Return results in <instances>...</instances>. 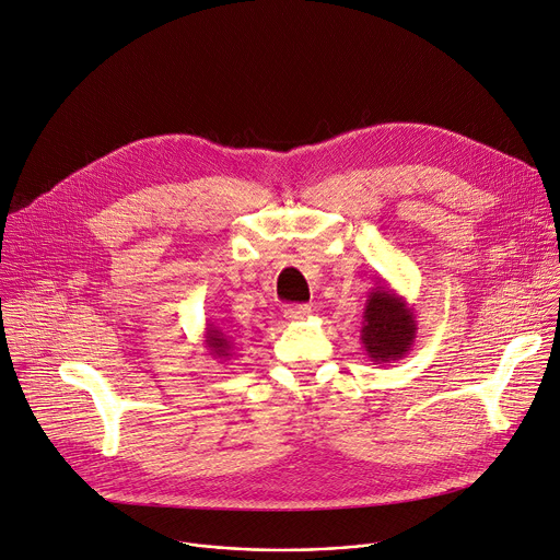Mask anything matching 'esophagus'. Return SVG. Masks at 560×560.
<instances>
[{"label": "esophagus", "instance_id": "1", "mask_svg": "<svg viewBox=\"0 0 560 560\" xmlns=\"http://www.w3.org/2000/svg\"><path fill=\"white\" fill-rule=\"evenodd\" d=\"M308 316H312V306H308V304H287L284 306V318L291 320V323L306 320Z\"/></svg>", "mask_w": 560, "mask_h": 560}]
</instances>
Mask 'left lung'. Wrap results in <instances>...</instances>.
<instances>
[{
    "instance_id": "obj_1",
    "label": "left lung",
    "mask_w": 560,
    "mask_h": 560,
    "mask_svg": "<svg viewBox=\"0 0 560 560\" xmlns=\"http://www.w3.org/2000/svg\"><path fill=\"white\" fill-rule=\"evenodd\" d=\"M413 306L389 284L381 282L371 289L362 312L360 340L374 364H387L405 358L416 340Z\"/></svg>"
}]
</instances>
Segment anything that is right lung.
Here are the masks:
<instances>
[{"mask_svg": "<svg viewBox=\"0 0 560 560\" xmlns=\"http://www.w3.org/2000/svg\"><path fill=\"white\" fill-rule=\"evenodd\" d=\"M205 347L213 360H220V362L231 360V338L220 327L207 325Z\"/></svg>", "mask_w": 560, "mask_h": 560, "instance_id": "right-lung-1", "label": "right lung"}]
</instances>
